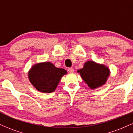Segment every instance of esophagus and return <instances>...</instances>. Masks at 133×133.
I'll list each match as a JSON object with an SVG mask.
<instances>
[{"label":"esophagus","instance_id":"obj_1","mask_svg":"<svg viewBox=\"0 0 133 133\" xmlns=\"http://www.w3.org/2000/svg\"><path fill=\"white\" fill-rule=\"evenodd\" d=\"M68 70V72H70V73H72V72H74V69H73L72 68H69Z\"/></svg>","mask_w":133,"mask_h":133}]
</instances>
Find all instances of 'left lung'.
<instances>
[{
  "label": "left lung",
  "mask_w": 133,
  "mask_h": 133,
  "mask_svg": "<svg viewBox=\"0 0 133 133\" xmlns=\"http://www.w3.org/2000/svg\"><path fill=\"white\" fill-rule=\"evenodd\" d=\"M78 72L91 89H96L105 84L109 75L108 68L93 61L86 62L84 68Z\"/></svg>",
  "instance_id": "left-lung-1"
}]
</instances>
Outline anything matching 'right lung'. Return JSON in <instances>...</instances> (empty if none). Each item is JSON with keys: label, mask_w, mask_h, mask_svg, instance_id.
Masks as SVG:
<instances>
[{"label": "right lung", "mask_w": 133, "mask_h": 133, "mask_svg": "<svg viewBox=\"0 0 133 133\" xmlns=\"http://www.w3.org/2000/svg\"><path fill=\"white\" fill-rule=\"evenodd\" d=\"M66 73L64 69L56 68L53 64L46 62L34 65L29 72V78L38 91L49 93L56 89L61 78Z\"/></svg>", "instance_id": "1"}]
</instances>
